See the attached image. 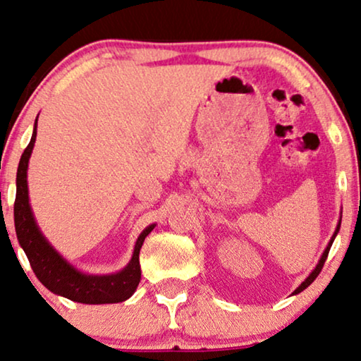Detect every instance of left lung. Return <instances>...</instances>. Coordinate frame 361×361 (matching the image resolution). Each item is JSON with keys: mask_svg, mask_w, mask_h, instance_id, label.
Returning a JSON list of instances; mask_svg holds the SVG:
<instances>
[{"mask_svg": "<svg viewBox=\"0 0 361 361\" xmlns=\"http://www.w3.org/2000/svg\"><path fill=\"white\" fill-rule=\"evenodd\" d=\"M338 228H341V220H338V224H337V228H336L334 235H332V238H331V241H329V245H327V248L324 250V252H322V256H321V259H319V262H318V266H316V267H314V271L311 272L308 277H306V281H305V282H301V285H300V287H298L297 290H295L293 295H297V293H300V292H303V290H305L306 287H310V285L314 282V279L319 276L321 269H322V266H324V262H326V259H327V255H329V250H331V246H332V243H334V238H336L337 233H338Z\"/></svg>", "mask_w": 361, "mask_h": 361, "instance_id": "obj_1", "label": "left lung"}]
</instances>
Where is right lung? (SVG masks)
<instances>
[{"label":"right lung","mask_w":361,"mask_h":361,"mask_svg":"<svg viewBox=\"0 0 361 361\" xmlns=\"http://www.w3.org/2000/svg\"><path fill=\"white\" fill-rule=\"evenodd\" d=\"M35 137L37 120L29 146L25 147L23 157H20L18 178H16L14 227L19 245L23 246L37 279L50 292L78 301V303L105 305L120 303V301L128 300L136 292L139 281H141L139 251H141L146 236L152 232L155 225H149L139 235L131 261L128 262V266L123 271L110 274V276H90V274H84L74 269L66 259H63L60 252L48 243L35 222L34 214H32V207L29 204V188H27V166H29Z\"/></svg>","instance_id":"right-lung-1"}]
</instances>
